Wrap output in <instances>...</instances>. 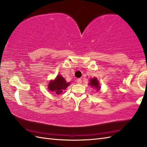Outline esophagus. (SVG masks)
<instances>
[{
  "label": "esophagus",
  "instance_id": "esophagus-1",
  "mask_svg": "<svg viewBox=\"0 0 147 147\" xmlns=\"http://www.w3.org/2000/svg\"><path fill=\"white\" fill-rule=\"evenodd\" d=\"M77 82L78 83V84H82V79H78L77 80Z\"/></svg>",
  "mask_w": 147,
  "mask_h": 147
}]
</instances>
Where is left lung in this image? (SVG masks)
Instances as JSON below:
<instances>
[{
  "label": "left lung",
  "instance_id": "8db88e82",
  "mask_svg": "<svg viewBox=\"0 0 147 147\" xmlns=\"http://www.w3.org/2000/svg\"><path fill=\"white\" fill-rule=\"evenodd\" d=\"M89 85L90 86H92L93 88H94V89L96 90V91H99L100 89V87L99 86V81L96 77L92 78V79H91L90 80Z\"/></svg>",
  "mask_w": 147,
  "mask_h": 147
}]
</instances>
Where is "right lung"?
Wrapping results in <instances>:
<instances>
[{
	"instance_id": "1",
	"label": "right lung",
	"mask_w": 147,
	"mask_h": 147,
	"mask_svg": "<svg viewBox=\"0 0 147 147\" xmlns=\"http://www.w3.org/2000/svg\"><path fill=\"white\" fill-rule=\"evenodd\" d=\"M70 84L69 82H66V80L61 75H58L55 80H51L49 82L48 89L58 95L62 92L63 90L66 89Z\"/></svg>"
}]
</instances>
